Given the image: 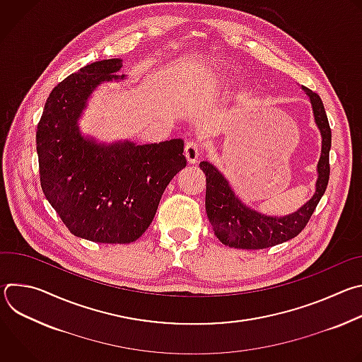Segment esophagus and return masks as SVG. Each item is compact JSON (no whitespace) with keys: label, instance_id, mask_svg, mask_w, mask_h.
Here are the masks:
<instances>
[{"label":"esophagus","instance_id":"34e87169","mask_svg":"<svg viewBox=\"0 0 362 362\" xmlns=\"http://www.w3.org/2000/svg\"><path fill=\"white\" fill-rule=\"evenodd\" d=\"M185 156L189 165H196L200 158V146L194 141H190L185 147Z\"/></svg>","mask_w":362,"mask_h":362}]
</instances>
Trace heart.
I'll return each mask as SVG.
<instances>
[{
    "label": "heart",
    "instance_id": "1",
    "mask_svg": "<svg viewBox=\"0 0 362 362\" xmlns=\"http://www.w3.org/2000/svg\"><path fill=\"white\" fill-rule=\"evenodd\" d=\"M203 80H204V83L208 84L209 87H215V86L218 84V78H216V76H215V74H212V73H209V74H203Z\"/></svg>",
    "mask_w": 362,
    "mask_h": 362
}]
</instances>
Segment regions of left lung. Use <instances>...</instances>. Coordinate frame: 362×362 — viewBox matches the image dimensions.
I'll list each match as a JSON object with an SVG mask.
<instances>
[{"label":"left lung","mask_w":362,"mask_h":362,"mask_svg":"<svg viewBox=\"0 0 362 362\" xmlns=\"http://www.w3.org/2000/svg\"><path fill=\"white\" fill-rule=\"evenodd\" d=\"M311 103L314 122L321 133V156L317 165L314 194L300 208L284 216L265 215L247 206L232 189L225 175L211 162H200L206 176V214L216 238L229 247L265 249L295 238L313 216L329 179L331 129L321 97L302 86Z\"/></svg>","instance_id":"8db88e82"}]
</instances>
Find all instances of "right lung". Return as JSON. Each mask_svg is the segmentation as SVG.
Returning <instances> with one entry per match:
<instances>
[{
  "label": "right lung",
  "mask_w": 362,
  "mask_h": 362,
  "mask_svg": "<svg viewBox=\"0 0 362 362\" xmlns=\"http://www.w3.org/2000/svg\"><path fill=\"white\" fill-rule=\"evenodd\" d=\"M122 67V59L94 62L57 84L35 136L47 200L74 236L98 243L137 240L170 180L186 168L182 139L107 143L81 132L91 94L105 83H123Z\"/></svg>",
  "instance_id": "right-lung-1"
}]
</instances>
